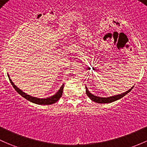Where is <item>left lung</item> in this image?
Segmentation results:
<instances>
[{
    "label": "left lung",
    "mask_w": 147,
    "mask_h": 147,
    "mask_svg": "<svg viewBox=\"0 0 147 147\" xmlns=\"http://www.w3.org/2000/svg\"><path fill=\"white\" fill-rule=\"evenodd\" d=\"M85 87H86V95L89 97V98H90L92 101H93L94 102H96V103H112V102L115 101H117V100L120 99V98H123V96H125L126 94H127L131 90H132V88L134 87V86H132V88H130L129 90L126 91L125 92H124V93L118 94V95H114V96H109V97L97 96H95L94 95V94H92V93H90L86 86Z\"/></svg>",
    "instance_id": "obj_1"
}]
</instances>
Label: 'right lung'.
I'll return each mask as SVG.
<instances>
[{"label": "right lung", "instance_id": "add662e5", "mask_svg": "<svg viewBox=\"0 0 147 147\" xmlns=\"http://www.w3.org/2000/svg\"><path fill=\"white\" fill-rule=\"evenodd\" d=\"M7 76H8L9 80H10V83L12 84V86H13L14 89L16 90V92H18V94H20L22 96L24 97V98H26V99L28 100V101L32 102V103H36V104H38V105L53 104V103H55V102H57L60 99L62 94H63V86H64V84L61 86V87L60 88V89L56 92V93L50 97H48V98H37V97L32 96H30L29 95V94H26L25 92H23L22 90H21L20 88H18V86L15 85V84L12 82V80L10 79L8 74H7Z\"/></svg>", "mask_w": 147, "mask_h": 147}]
</instances>
